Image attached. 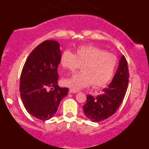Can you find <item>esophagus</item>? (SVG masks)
Instances as JSON below:
<instances>
[{
  "label": "esophagus",
  "instance_id": "obj_1",
  "mask_svg": "<svg viewBox=\"0 0 149 149\" xmlns=\"http://www.w3.org/2000/svg\"><path fill=\"white\" fill-rule=\"evenodd\" d=\"M78 90H76V89H69V92L70 93H77L78 92Z\"/></svg>",
  "mask_w": 149,
  "mask_h": 149
}]
</instances>
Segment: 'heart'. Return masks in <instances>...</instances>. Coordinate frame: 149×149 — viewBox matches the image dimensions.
I'll return each mask as SVG.
<instances>
[{"mask_svg":"<svg viewBox=\"0 0 149 149\" xmlns=\"http://www.w3.org/2000/svg\"><path fill=\"white\" fill-rule=\"evenodd\" d=\"M117 60L115 54L93 45L79 47L74 54L64 51L60 58L63 68L73 71L82 66L81 72L63 79V85L76 90L88 87L91 83L93 87L104 86L113 78Z\"/></svg>","mask_w":149,"mask_h":149,"instance_id":"heart-1","label":"heart"}]
</instances>
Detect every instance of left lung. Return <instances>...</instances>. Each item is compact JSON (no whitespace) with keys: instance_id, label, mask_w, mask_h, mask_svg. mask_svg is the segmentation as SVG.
I'll list each match as a JSON object with an SVG mask.
<instances>
[{"instance_id":"left-lung-1","label":"left lung","mask_w":149,"mask_h":149,"mask_svg":"<svg viewBox=\"0 0 149 149\" xmlns=\"http://www.w3.org/2000/svg\"><path fill=\"white\" fill-rule=\"evenodd\" d=\"M129 77L127 62L123 55L109 87L103 89L97 96L87 95V102L83 107L86 117L93 122H100L115 114L125 97Z\"/></svg>"}]
</instances>
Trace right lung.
Segmentation results:
<instances>
[{"label": "right lung", "mask_w": 149, "mask_h": 149, "mask_svg": "<svg viewBox=\"0 0 149 149\" xmlns=\"http://www.w3.org/2000/svg\"><path fill=\"white\" fill-rule=\"evenodd\" d=\"M61 54L58 42L45 40L30 53L22 70L19 92L22 102L28 113L42 121L55 115L69 91L58 85Z\"/></svg>", "instance_id": "add662e5"}]
</instances>
